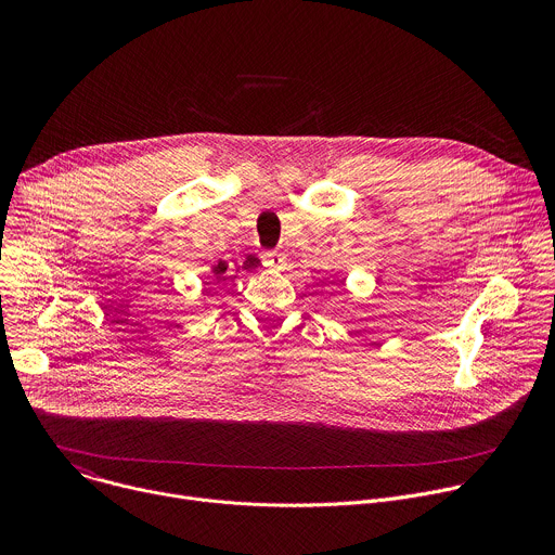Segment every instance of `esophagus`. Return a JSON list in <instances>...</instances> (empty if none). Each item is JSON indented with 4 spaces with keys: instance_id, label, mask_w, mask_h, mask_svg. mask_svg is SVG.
Here are the masks:
<instances>
[{
    "instance_id": "34e87169",
    "label": "esophagus",
    "mask_w": 555,
    "mask_h": 555,
    "mask_svg": "<svg viewBox=\"0 0 555 555\" xmlns=\"http://www.w3.org/2000/svg\"><path fill=\"white\" fill-rule=\"evenodd\" d=\"M261 261H263V266L270 268V270H283V268H285V257H283V253H279V250H266V253H261Z\"/></svg>"
}]
</instances>
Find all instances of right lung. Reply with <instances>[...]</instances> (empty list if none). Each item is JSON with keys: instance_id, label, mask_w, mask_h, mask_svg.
<instances>
[{"instance_id": "obj_1", "label": "right lung", "mask_w": 555, "mask_h": 555, "mask_svg": "<svg viewBox=\"0 0 555 555\" xmlns=\"http://www.w3.org/2000/svg\"><path fill=\"white\" fill-rule=\"evenodd\" d=\"M261 266V261L257 259V257H253V255H248L246 257V261L236 268V270H257ZM223 274H228V263L225 261H217L215 266H212V276L215 279H225Z\"/></svg>"}]
</instances>
